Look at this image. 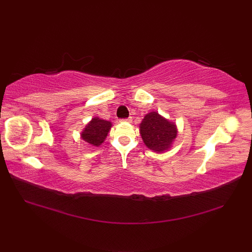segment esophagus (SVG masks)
<instances>
[{"label":"esophagus","mask_w":252,"mask_h":252,"mask_svg":"<svg viewBox=\"0 0 252 252\" xmlns=\"http://www.w3.org/2000/svg\"><path fill=\"white\" fill-rule=\"evenodd\" d=\"M122 121H126V122H131V121H132V118H131V117H129V118H126V119H123Z\"/></svg>","instance_id":"obj_1"}]
</instances>
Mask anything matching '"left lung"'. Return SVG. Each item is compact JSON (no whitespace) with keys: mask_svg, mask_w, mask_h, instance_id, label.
I'll return each instance as SVG.
<instances>
[{"mask_svg":"<svg viewBox=\"0 0 252 252\" xmlns=\"http://www.w3.org/2000/svg\"><path fill=\"white\" fill-rule=\"evenodd\" d=\"M140 133L144 144L153 152L163 153L172 145L178 135V129L174 122H171L152 111L147 114L140 125Z\"/></svg>","mask_w":252,"mask_h":252,"instance_id":"1","label":"left lung"}]
</instances>
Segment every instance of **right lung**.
I'll use <instances>...</instances> for the list:
<instances>
[{
	"instance_id": "add662e5",
	"label": "right lung",
	"mask_w": 252,
	"mask_h": 252,
	"mask_svg": "<svg viewBox=\"0 0 252 252\" xmlns=\"http://www.w3.org/2000/svg\"><path fill=\"white\" fill-rule=\"evenodd\" d=\"M111 122L99 119L98 117H94L81 132V138L89 143L91 146L98 147L110 131Z\"/></svg>"
}]
</instances>
